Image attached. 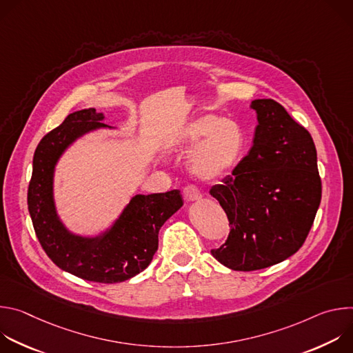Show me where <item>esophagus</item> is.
<instances>
[{
  "mask_svg": "<svg viewBox=\"0 0 353 353\" xmlns=\"http://www.w3.org/2000/svg\"><path fill=\"white\" fill-rule=\"evenodd\" d=\"M183 194H184V198H185L187 201H196V199L201 198L199 190H198L195 185H192V184L185 185L184 190H183Z\"/></svg>",
  "mask_w": 353,
  "mask_h": 353,
  "instance_id": "34e87169",
  "label": "esophagus"
}]
</instances>
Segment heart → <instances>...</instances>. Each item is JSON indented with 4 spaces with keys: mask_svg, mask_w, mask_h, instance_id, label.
<instances>
[{
    "mask_svg": "<svg viewBox=\"0 0 353 353\" xmlns=\"http://www.w3.org/2000/svg\"><path fill=\"white\" fill-rule=\"evenodd\" d=\"M173 145L191 154L192 174L211 181L230 172L243 158L247 148V135L243 127L229 119L215 114L199 116L187 123L174 137Z\"/></svg>",
    "mask_w": 353,
    "mask_h": 353,
    "instance_id": "obj_1",
    "label": "heart"
}]
</instances>
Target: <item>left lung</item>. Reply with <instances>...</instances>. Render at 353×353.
<instances>
[{
    "label": "left lung",
    "mask_w": 353,
    "mask_h": 353,
    "mask_svg": "<svg viewBox=\"0 0 353 353\" xmlns=\"http://www.w3.org/2000/svg\"><path fill=\"white\" fill-rule=\"evenodd\" d=\"M259 125L247 157L210 194L230 232L211 254L234 271L263 270L303 245L320 207L321 179L310 132L272 99H256Z\"/></svg>",
    "instance_id": "obj_1"
}]
</instances>
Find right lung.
<instances>
[{
  "label": "right lung",
  "mask_w": 353,
  "mask_h": 353,
  "mask_svg": "<svg viewBox=\"0 0 353 353\" xmlns=\"http://www.w3.org/2000/svg\"><path fill=\"white\" fill-rule=\"evenodd\" d=\"M105 116L83 109L67 116L39 142L28 188V208L36 236L48 259L78 278L99 283L127 281L152 261L163 223L183 205L179 190L131 198L110 229L94 237L70 232L60 221L53 195L56 165L79 137L105 128Z\"/></svg>",
  "instance_id": "right-lung-1"
}]
</instances>
